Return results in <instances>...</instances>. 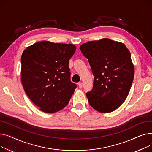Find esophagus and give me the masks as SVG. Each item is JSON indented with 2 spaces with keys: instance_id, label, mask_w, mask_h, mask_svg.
Masks as SVG:
<instances>
[{
  "instance_id": "1",
  "label": "esophagus",
  "mask_w": 152,
  "mask_h": 152,
  "mask_svg": "<svg viewBox=\"0 0 152 152\" xmlns=\"http://www.w3.org/2000/svg\"><path fill=\"white\" fill-rule=\"evenodd\" d=\"M78 86L79 88H82L83 87V83H78Z\"/></svg>"
}]
</instances>
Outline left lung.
<instances>
[{"instance_id":"obj_1","label":"left lung","mask_w":152,"mask_h":152,"mask_svg":"<svg viewBox=\"0 0 152 152\" xmlns=\"http://www.w3.org/2000/svg\"><path fill=\"white\" fill-rule=\"evenodd\" d=\"M80 49L94 76L93 89L86 94L89 104L101 113L116 110L126 100L134 75L129 51L109 39L88 42Z\"/></svg>"}]
</instances>
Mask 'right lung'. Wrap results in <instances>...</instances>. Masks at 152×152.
<instances>
[{"instance_id": "1", "label": "right lung", "mask_w": 152, "mask_h": 152, "mask_svg": "<svg viewBox=\"0 0 152 152\" xmlns=\"http://www.w3.org/2000/svg\"><path fill=\"white\" fill-rule=\"evenodd\" d=\"M72 44L37 42L26 48L21 58V82L33 103L46 113H55L68 104L76 84L70 81L69 61Z\"/></svg>"}]
</instances>
